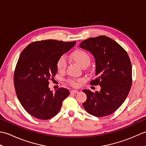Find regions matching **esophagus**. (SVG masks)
<instances>
[{
	"instance_id": "esophagus-1",
	"label": "esophagus",
	"mask_w": 146,
	"mask_h": 146,
	"mask_svg": "<svg viewBox=\"0 0 146 146\" xmlns=\"http://www.w3.org/2000/svg\"><path fill=\"white\" fill-rule=\"evenodd\" d=\"M70 92L71 93V94H78V91L76 90H73L70 91Z\"/></svg>"
}]
</instances>
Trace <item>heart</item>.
Instances as JSON below:
<instances>
[{
	"mask_svg": "<svg viewBox=\"0 0 146 146\" xmlns=\"http://www.w3.org/2000/svg\"><path fill=\"white\" fill-rule=\"evenodd\" d=\"M71 58L72 60L75 61L76 63L80 65V66L83 68L87 66L90 63V56L88 54L87 52H86L82 49H77V50L73 51L71 54ZM56 66L57 70L60 71V72H63L65 70L67 66V62L66 58L64 56L62 55L60 56V57L56 61ZM83 82V79H74V78H70L68 79V82L69 84L73 86V87H77L82 82Z\"/></svg>",
	"mask_w": 146,
	"mask_h": 146,
	"instance_id": "1",
	"label": "heart"
}]
</instances>
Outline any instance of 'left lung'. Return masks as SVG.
I'll list each match as a JSON object with an SVG mask.
<instances>
[{
    "label": "left lung",
    "instance_id": "left-lung-1",
    "mask_svg": "<svg viewBox=\"0 0 146 146\" xmlns=\"http://www.w3.org/2000/svg\"><path fill=\"white\" fill-rule=\"evenodd\" d=\"M81 48L94 56L95 75L90 85H100V91L83 90L85 110L95 117L109 115L124 102L131 88L132 65L127 52L114 40L105 36L90 38L80 43Z\"/></svg>",
    "mask_w": 146,
    "mask_h": 146
}]
</instances>
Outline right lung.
I'll use <instances>...</instances> for the list:
<instances>
[{
  "label": "right lung",
  "mask_w": 146,
  "mask_h": 146,
  "mask_svg": "<svg viewBox=\"0 0 146 146\" xmlns=\"http://www.w3.org/2000/svg\"><path fill=\"white\" fill-rule=\"evenodd\" d=\"M76 41L48 39L30 43L18 59L14 73V84L22 106L31 115L48 120L56 115L63 100L70 94L68 89L49 90V80L57 73L58 58L70 50Z\"/></svg>",
  "instance_id": "1"
}]
</instances>
